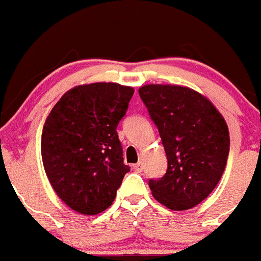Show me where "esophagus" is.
<instances>
[{
	"label": "esophagus",
	"instance_id": "34e87169",
	"mask_svg": "<svg viewBox=\"0 0 261 261\" xmlns=\"http://www.w3.org/2000/svg\"><path fill=\"white\" fill-rule=\"evenodd\" d=\"M133 169L135 170L136 172H142L143 169H144V164H143V162H138V164L134 165Z\"/></svg>",
	"mask_w": 261,
	"mask_h": 261
}]
</instances>
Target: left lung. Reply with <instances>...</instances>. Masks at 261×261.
Masks as SVG:
<instances>
[{
	"mask_svg": "<svg viewBox=\"0 0 261 261\" xmlns=\"http://www.w3.org/2000/svg\"><path fill=\"white\" fill-rule=\"evenodd\" d=\"M139 95L157 126L167 171L149 179L153 197L170 210L203 201L218 186L229 154V131L214 104L199 92L176 85H145Z\"/></svg>",
	"mask_w": 261,
	"mask_h": 261,
	"instance_id": "8db88e82",
	"label": "left lung"
}]
</instances>
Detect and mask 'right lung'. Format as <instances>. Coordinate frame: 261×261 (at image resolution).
<instances>
[{
  "label": "right lung",
  "mask_w": 261,
  "mask_h": 261,
  "mask_svg": "<svg viewBox=\"0 0 261 261\" xmlns=\"http://www.w3.org/2000/svg\"><path fill=\"white\" fill-rule=\"evenodd\" d=\"M134 89L113 82L80 85L65 92L46 118L41 136L51 187L72 210L96 215L116 198L130 167L117 126Z\"/></svg>",
  "instance_id": "obj_1"
}]
</instances>
